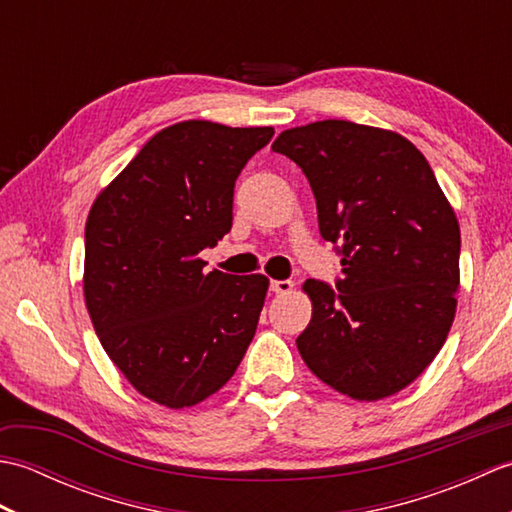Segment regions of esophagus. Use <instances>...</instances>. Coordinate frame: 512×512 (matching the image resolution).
<instances>
[{"label": "esophagus", "instance_id": "esophagus-1", "mask_svg": "<svg viewBox=\"0 0 512 512\" xmlns=\"http://www.w3.org/2000/svg\"><path fill=\"white\" fill-rule=\"evenodd\" d=\"M270 290H273L275 295H288V292L292 290V281L273 279V281H270Z\"/></svg>", "mask_w": 512, "mask_h": 512}]
</instances>
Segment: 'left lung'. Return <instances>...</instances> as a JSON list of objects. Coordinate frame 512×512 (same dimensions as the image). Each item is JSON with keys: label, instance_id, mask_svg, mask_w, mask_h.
Listing matches in <instances>:
<instances>
[{"label": "left lung", "instance_id": "8db88e82", "mask_svg": "<svg viewBox=\"0 0 512 512\" xmlns=\"http://www.w3.org/2000/svg\"><path fill=\"white\" fill-rule=\"evenodd\" d=\"M341 255L336 290L308 279L299 354L325 385L380 400L411 385L447 341L458 306L460 224L427 158L405 136L350 121L281 132Z\"/></svg>", "mask_w": 512, "mask_h": 512}]
</instances>
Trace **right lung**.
Masks as SVG:
<instances>
[{
    "mask_svg": "<svg viewBox=\"0 0 512 512\" xmlns=\"http://www.w3.org/2000/svg\"><path fill=\"white\" fill-rule=\"evenodd\" d=\"M273 134L211 121L165 127L92 204L85 306L112 363L158 405L213 396L253 341L268 279L204 273L200 253L231 231L235 180Z\"/></svg>",
    "mask_w": 512,
    "mask_h": 512,
    "instance_id": "obj_1",
    "label": "right lung"
}]
</instances>
